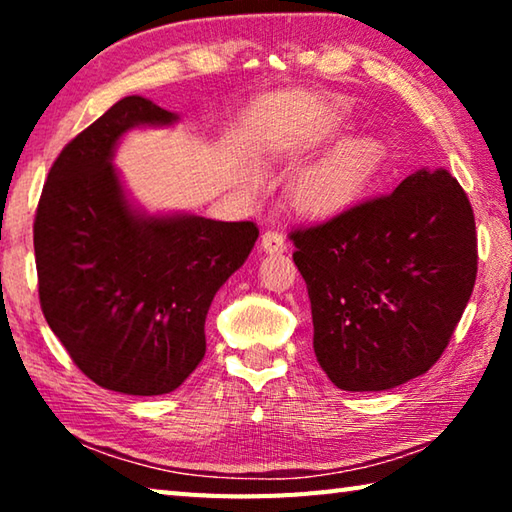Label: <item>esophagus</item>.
I'll list each match as a JSON object with an SVG mask.
<instances>
[{
  "mask_svg": "<svg viewBox=\"0 0 512 512\" xmlns=\"http://www.w3.org/2000/svg\"><path fill=\"white\" fill-rule=\"evenodd\" d=\"M262 250L264 253H284L287 250V241H284V237L280 235V232H273L268 230L262 235Z\"/></svg>",
  "mask_w": 512,
  "mask_h": 512,
  "instance_id": "34e87169",
  "label": "esophagus"
}]
</instances>
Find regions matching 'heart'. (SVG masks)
<instances>
[{
	"label": "heart",
	"instance_id": "b5f03b06",
	"mask_svg": "<svg viewBox=\"0 0 512 512\" xmlns=\"http://www.w3.org/2000/svg\"><path fill=\"white\" fill-rule=\"evenodd\" d=\"M381 164L375 140H354L311 167L296 185V205L309 216H334L366 194ZM248 183H264L262 171H250Z\"/></svg>",
	"mask_w": 512,
	"mask_h": 512
}]
</instances>
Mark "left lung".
I'll list each match as a JSON object with an SVG mask.
<instances>
[{"instance_id": "1", "label": "left lung", "mask_w": 512, "mask_h": 512, "mask_svg": "<svg viewBox=\"0 0 512 512\" xmlns=\"http://www.w3.org/2000/svg\"><path fill=\"white\" fill-rule=\"evenodd\" d=\"M314 352L341 391H388L445 352L476 280L474 212L447 169L293 230Z\"/></svg>"}]
</instances>
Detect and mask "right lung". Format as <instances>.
Masks as SVG:
<instances>
[{"instance_id":"1","label":"right lung","mask_w":512,"mask_h":512,"mask_svg":"<svg viewBox=\"0 0 512 512\" xmlns=\"http://www.w3.org/2000/svg\"><path fill=\"white\" fill-rule=\"evenodd\" d=\"M178 121L124 97L49 169L33 223L40 307L94 384L126 395L176 391L205 357V318L259 237L253 221L149 214L112 164L137 126Z\"/></svg>"}]
</instances>
